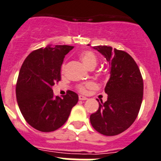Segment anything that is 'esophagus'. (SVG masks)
<instances>
[{
    "label": "esophagus",
    "mask_w": 161,
    "mask_h": 161,
    "mask_svg": "<svg viewBox=\"0 0 161 161\" xmlns=\"http://www.w3.org/2000/svg\"><path fill=\"white\" fill-rule=\"evenodd\" d=\"M78 99L80 100V101H85V100H87V98L84 96H82V95H79L78 96Z\"/></svg>",
    "instance_id": "obj_1"
}]
</instances>
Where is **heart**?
<instances>
[{"instance_id": "obj_1", "label": "heart", "mask_w": 161, "mask_h": 161, "mask_svg": "<svg viewBox=\"0 0 161 161\" xmlns=\"http://www.w3.org/2000/svg\"><path fill=\"white\" fill-rule=\"evenodd\" d=\"M79 58H80L81 61L83 62V64H84L87 69L95 68V66L97 65V55L93 53L92 51H85L81 52L79 55ZM94 87V84L92 83H87L85 85H82L78 87L79 91L82 92H84L86 91L87 87Z\"/></svg>"}]
</instances>
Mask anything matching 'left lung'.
<instances>
[{"instance_id":"8db88e82","label":"left lung","mask_w":161,"mask_h":161,"mask_svg":"<svg viewBox=\"0 0 161 161\" xmlns=\"http://www.w3.org/2000/svg\"><path fill=\"white\" fill-rule=\"evenodd\" d=\"M109 63V81L105 87L106 102H99L97 112L90 115L95 130L106 136L123 133L133 124L141 107L143 80L132 56L107 46H96Z\"/></svg>"}]
</instances>
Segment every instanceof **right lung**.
I'll return each instance as SVG.
<instances>
[{
	"label": "right lung",
	"mask_w": 161,
	"mask_h": 161,
	"mask_svg": "<svg viewBox=\"0 0 161 161\" xmlns=\"http://www.w3.org/2000/svg\"><path fill=\"white\" fill-rule=\"evenodd\" d=\"M72 46L54 45L31 52L23 63L16 85V99L24 118L41 132H52L64 125L78 96L68 91L54 97L52 87L60 81V69Z\"/></svg>",
	"instance_id": "right-lung-1"
}]
</instances>
